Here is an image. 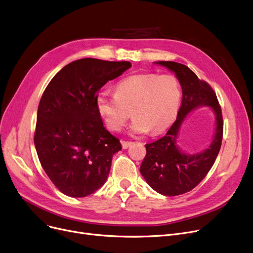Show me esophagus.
Wrapping results in <instances>:
<instances>
[{
	"label": "esophagus",
	"mask_w": 253,
	"mask_h": 253,
	"mask_svg": "<svg viewBox=\"0 0 253 253\" xmlns=\"http://www.w3.org/2000/svg\"><path fill=\"white\" fill-rule=\"evenodd\" d=\"M121 144H122L123 149L129 148L131 145H132V141H128V140H121Z\"/></svg>",
	"instance_id": "obj_1"
}]
</instances>
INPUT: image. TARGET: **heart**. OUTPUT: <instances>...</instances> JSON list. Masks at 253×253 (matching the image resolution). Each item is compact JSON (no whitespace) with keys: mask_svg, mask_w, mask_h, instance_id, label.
Instances as JSON below:
<instances>
[{"mask_svg":"<svg viewBox=\"0 0 253 253\" xmlns=\"http://www.w3.org/2000/svg\"><path fill=\"white\" fill-rule=\"evenodd\" d=\"M181 85L172 74H136L121 81L115 95L97 97L98 112L108 129L120 131L131 116V130L141 134L150 130L157 134L174 120L181 102Z\"/></svg>","mask_w":253,"mask_h":253,"instance_id":"1","label":"heart"}]
</instances>
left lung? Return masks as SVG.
<instances>
[{"label":"left lung","mask_w":253,"mask_h":253,"mask_svg":"<svg viewBox=\"0 0 253 253\" xmlns=\"http://www.w3.org/2000/svg\"><path fill=\"white\" fill-rule=\"evenodd\" d=\"M157 64L174 72L182 86L183 98L177 120L167 134L146 145L147 154L140 166V173L154 190L162 195L174 196L196 187L213 167L222 142V112L212 86L197 78L187 66L171 61H160ZM201 105L210 106L214 111L216 133L209 149L187 156L178 150L175 140L185 116Z\"/></svg>","instance_id":"obj_1"}]
</instances>
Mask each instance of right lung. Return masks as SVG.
I'll list each match as a JSON object with an SVG mask.
<instances>
[{
	"instance_id": "add662e5",
	"label": "right lung",
	"mask_w": 253,
	"mask_h": 253,
	"mask_svg": "<svg viewBox=\"0 0 253 253\" xmlns=\"http://www.w3.org/2000/svg\"><path fill=\"white\" fill-rule=\"evenodd\" d=\"M131 63L85 58L66 65L38 106L34 144L41 166L65 195L84 197L105 183L120 139L104 128L98 92Z\"/></svg>"
}]
</instances>
